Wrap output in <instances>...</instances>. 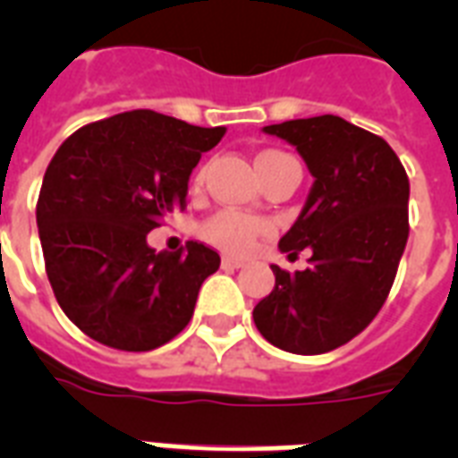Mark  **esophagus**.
I'll return each instance as SVG.
<instances>
[{
	"instance_id": "34e87169",
	"label": "esophagus",
	"mask_w": 458,
	"mask_h": 458,
	"mask_svg": "<svg viewBox=\"0 0 458 458\" xmlns=\"http://www.w3.org/2000/svg\"><path fill=\"white\" fill-rule=\"evenodd\" d=\"M244 261L240 259H233V257H223V268H242Z\"/></svg>"
}]
</instances>
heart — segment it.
Returning <instances> with one entry per match:
<instances>
[{
    "label": "heart",
    "instance_id": "b5f03b06",
    "mask_svg": "<svg viewBox=\"0 0 458 458\" xmlns=\"http://www.w3.org/2000/svg\"><path fill=\"white\" fill-rule=\"evenodd\" d=\"M201 233H204L208 242H214L216 247H221L230 254H247L257 244L259 237L268 233V225L264 221H259V218H251V216L223 211V214L214 216L211 221L204 223Z\"/></svg>",
    "mask_w": 458,
    "mask_h": 458
}]
</instances>
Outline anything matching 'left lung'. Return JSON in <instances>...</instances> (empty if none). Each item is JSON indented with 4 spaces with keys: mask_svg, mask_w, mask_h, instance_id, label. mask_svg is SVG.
<instances>
[{
    "mask_svg": "<svg viewBox=\"0 0 458 458\" xmlns=\"http://www.w3.org/2000/svg\"><path fill=\"white\" fill-rule=\"evenodd\" d=\"M264 132L297 147L313 175L280 251L311 250L306 271L271 266L276 287L254 306L259 333L293 354H326L376 318L409 240V178L383 138L344 118H297Z\"/></svg>",
    "mask_w": 458,
    "mask_h": 458,
    "instance_id": "left-lung-1",
    "label": "left lung"
}]
</instances>
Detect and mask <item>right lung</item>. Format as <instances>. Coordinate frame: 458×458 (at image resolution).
Instances as JSON below:
<instances>
[{
	"mask_svg": "<svg viewBox=\"0 0 458 458\" xmlns=\"http://www.w3.org/2000/svg\"><path fill=\"white\" fill-rule=\"evenodd\" d=\"M223 135V125L138 109L82 125L56 149L39 190V242L54 297L88 337L149 352L190 323L221 257L199 242L157 254L147 233L185 208L190 173Z\"/></svg>",
	"mask_w": 458,
	"mask_h": 458,
	"instance_id": "add662e5",
	"label": "right lung"
}]
</instances>
